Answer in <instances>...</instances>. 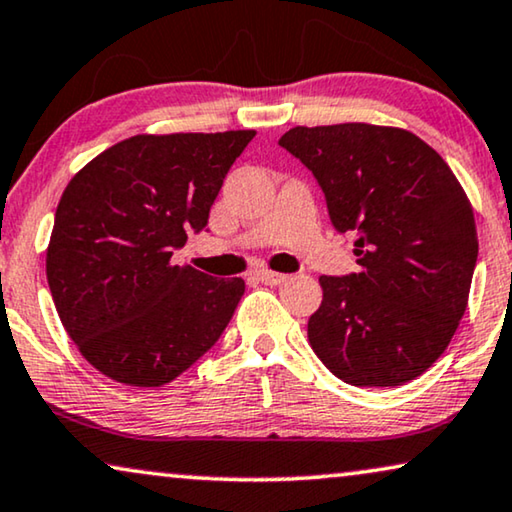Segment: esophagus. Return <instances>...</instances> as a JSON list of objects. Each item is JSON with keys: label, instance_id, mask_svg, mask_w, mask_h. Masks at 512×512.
I'll list each match as a JSON object with an SVG mask.
<instances>
[{"label": "esophagus", "instance_id": "1", "mask_svg": "<svg viewBox=\"0 0 512 512\" xmlns=\"http://www.w3.org/2000/svg\"><path fill=\"white\" fill-rule=\"evenodd\" d=\"M253 278L259 280V283H264V285H280V283H285V280H287L285 273H276V271H269V269L253 271Z\"/></svg>", "mask_w": 512, "mask_h": 512}]
</instances>
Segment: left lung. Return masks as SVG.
<instances>
[{"mask_svg":"<svg viewBox=\"0 0 512 512\" xmlns=\"http://www.w3.org/2000/svg\"><path fill=\"white\" fill-rule=\"evenodd\" d=\"M278 146L318 181L336 232L355 236L359 271L320 276L313 352L355 387L422 376L455 336L478 259L462 185L434 148L397 127H294Z\"/></svg>","mask_w":512,"mask_h":512,"instance_id":"obj_1","label":"left lung"}]
</instances>
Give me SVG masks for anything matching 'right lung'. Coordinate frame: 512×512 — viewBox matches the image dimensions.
Listing matches in <instances>:
<instances>
[{
  "label": "right lung",
  "instance_id": "1",
  "mask_svg": "<svg viewBox=\"0 0 512 512\" xmlns=\"http://www.w3.org/2000/svg\"><path fill=\"white\" fill-rule=\"evenodd\" d=\"M253 129L139 134L78 171L55 211L46 276L81 355L115 383L162 387L215 345L246 292L171 255L208 225Z\"/></svg>",
  "mask_w": 512,
  "mask_h": 512
}]
</instances>
